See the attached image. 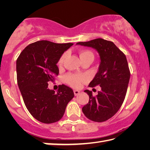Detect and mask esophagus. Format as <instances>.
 Wrapping results in <instances>:
<instances>
[{
  "label": "esophagus",
  "instance_id": "obj_1",
  "mask_svg": "<svg viewBox=\"0 0 150 150\" xmlns=\"http://www.w3.org/2000/svg\"><path fill=\"white\" fill-rule=\"evenodd\" d=\"M79 93H80V91H78V90H75L74 91V95H75V96L78 95Z\"/></svg>",
  "mask_w": 150,
  "mask_h": 150
}]
</instances>
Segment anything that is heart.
<instances>
[{
  "label": "heart",
  "instance_id": "b5f03b06",
  "mask_svg": "<svg viewBox=\"0 0 150 150\" xmlns=\"http://www.w3.org/2000/svg\"><path fill=\"white\" fill-rule=\"evenodd\" d=\"M66 56V54H63L62 57L58 62V65H61L64 61ZM79 57L81 62H83L85 60H91L93 61L94 59V55L92 52L89 50H82L79 52ZM65 81L67 84L72 86L73 87L78 88L81 85V82L83 81V77L81 76L73 75V74H68L64 78Z\"/></svg>",
  "mask_w": 150,
  "mask_h": 150
}]
</instances>
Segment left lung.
Returning a JSON list of instances; mask_svg holds the SVG:
<instances>
[{"label":"left lung","mask_w":150,"mask_h":150,"mask_svg":"<svg viewBox=\"0 0 150 150\" xmlns=\"http://www.w3.org/2000/svg\"><path fill=\"white\" fill-rule=\"evenodd\" d=\"M77 45L93 47L99 54L98 72L88 86L99 85L101 91L96 96H93L92 91H84L89 96V101L82 110L91 120L105 122L117 112L125 98L130 77L126 57L112 42L102 38L78 42Z\"/></svg>","instance_id":"8db88e82"}]
</instances>
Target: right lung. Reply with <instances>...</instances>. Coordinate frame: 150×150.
<instances>
[{
    "label": "right lung",
    "instance_id": "right-lung-1",
    "mask_svg": "<svg viewBox=\"0 0 150 150\" xmlns=\"http://www.w3.org/2000/svg\"><path fill=\"white\" fill-rule=\"evenodd\" d=\"M73 45L38 41L25 47L16 60L18 85L25 105L33 117L42 123L59 121L74 96L67 86L60 85L55 93L47 84L59 74L57 63Z\"/></svg>",
    "mask_w": 150,
    "mask_h": 150
}]
</instances>
